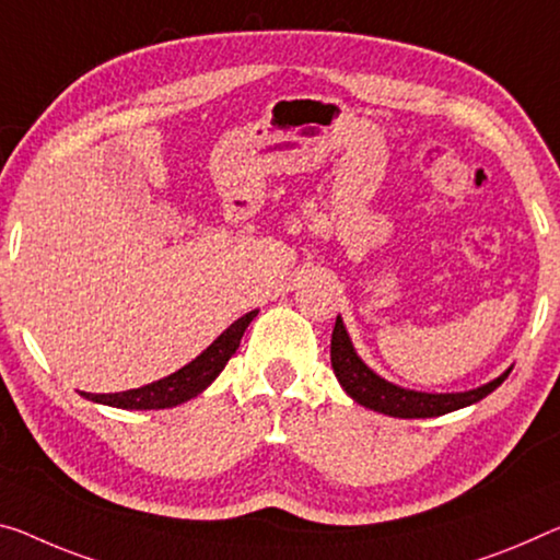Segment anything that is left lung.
Segmentation results:
<instances>
[{
  "mask_svg": "<svg viewBox=\"0 0 560 560\" xmlns=\"http://www.w3.org/2000/svg\"><path fill=\"white\" fill-rule=\"evenodd\" d=\"M330 363L335 370V377H338L342 385V390H346L352 400L370 410L383 412V416H393V418H435L458 408L472 406V402L483 400L488 393H493L511 373L509 368L503 375H498L495 381H490L486 385H480V388L466 390V393H418V390L400 388V385H393L385 381V377L373 373V370L358 358V352L352 348L340 315L332 328Z\"/></svg>",
  "mask_w": 560,
  "mask_h": 560,
  "instance_id": "1",
  "label": "left lung"
}]
</instances>
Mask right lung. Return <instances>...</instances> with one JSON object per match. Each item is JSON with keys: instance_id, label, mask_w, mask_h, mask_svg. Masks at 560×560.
<instances>
[{"instance_id": "1", "label": "right lung", "mask_w": 560, "mask_h": 560, "mask_svg": "<svg viewBox=\"0 0 560 560\" xmlns=\"http://www.w3.org/2000/svg\"><path fill=\"white\" fill-rule=\"evenodd\" d=\"M255 315L257 310H250L247 315L237 317V320L232 323L208 350H202L192 363L179 368L177 373L162 377V381H154L150 385H142V388L122 390V393H82V395L92 402H102V406L122 408V410H160V408L179 406V402L200 395L214 381V377L222 373V368L228 365V360L235 355V350L240 348L243 332L247 330V325L253 323Z\"/></svg>"}]
</instances>
